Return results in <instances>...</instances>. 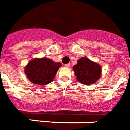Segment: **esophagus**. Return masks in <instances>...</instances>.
Masks as SVG:
<instances>
[{
    "instance_id": "obj_1",
    "label": "esophagus",
    "mask_w": 130,
    "mask_h": 130,
    "mask_svg": "<svg viewBox=\"0 0 130 130\" xmlns=\"http://www.w3.org/2000/svg\"><path fill=\"white\" fill-rule=\"evenodd\" d=\"M70 63H68V64H66V65H65V66L66 67H68V68H69V67H70Z\"/></svg>"
}]
</instances>
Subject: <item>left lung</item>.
<instances>
[{"mask_svg":"<svg viewBox=\"0 0 130 130\" xmlns=\"http://www.w3.org/2000/svg\"><path fill=\"white\" fill-rule=\"evenodd\" d=\"M73 69L78 81L83 85L93 84L101 78L102 75L101 65L87 57L78 59Z\"/></svg>","mask_w":130,"mask_h":130,"instance_id":"obj_1","label":"left lung"}]
</instances>
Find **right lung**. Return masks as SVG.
<instances>
[{
    "label": "right lung",
    "instance_id": "right-lung-1",
    "mask_svg": "<svg viewBox=\"0 0 130 130\" xmlns=\"http://www.w3.org/2000/svg\"><path fill=\"white\" fill-rule=\"evenodd\" d=\"M61 66L50 58H35L26 65L24 72L30 82L43 86L52 83Z\"/></svg>",
    "mask_w": 130,
    "mask_h": 130
}]
</instances>
